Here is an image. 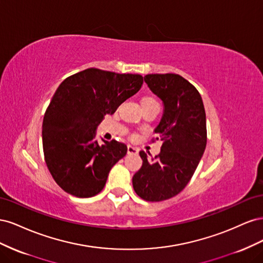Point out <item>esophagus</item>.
I'll return each instance as SVG.
<instances>
[{"label":"esophagus","mask_w":263,"mask_h":263,"mask_svg":"<svg viewBox=\"0 0 263 263\" xmlns=\"http://www.w3.org/2000/svg\"><path fill=\"white\" fill-rule=\"evenodd\" d=\"M127 154H128V155H136V154H138V149L133 147V146H128V147H127Z\"/></svg>","instance_id":"esophagus-1"}]
</instances>
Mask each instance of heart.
<instances>
[{
  "mask_svg": "<svg viewBox=\"0 0 263 263\" xmlns=\"http://www.w3.org/2000/svg\"><path fill=\"white\" fill-rule=\"evenodd\" d=\"M156 103H158L156 101V99L153 98V97H149V95H148V97H144L141 100V105L142 106H146V105H149V104H156ZM132 137H134V135H132Z\"/></svg>",
  "mask_w": 263,
  "mask_h": 263,
  "instance_id": "1",
  "label": "heart"
}]
</instances>
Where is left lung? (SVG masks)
Segmentation results:
<instances>
[{
  "label": "left lung",
  "instance_id": "left-lung-1",
  "mask_svg": "<svg viewBox=\"0 0 263 263\" xmlns=\"http://www.w3.org/2000/svg\"><path fill=\"white\" fill-rule=\"evenodd\" d=\"M144 79L164 105L153 139L162 145L155 158L140 151L142 165L134 174L133 186L142 200L160 202L178 195L193 177L208 141L206 115L201 94L183 77L156 73Z\"/></svg>",
  "mask_w": 263,
  "mask_h": 263
}]
</instances>
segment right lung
Instances as JSON below:
<instances>
[{
  "instance_id": "add662e5",
  "label": "right lung",
  "mask_w": 263,
  "mask_h": 263,
  "mask_svg": "<svg viewBox=\"0 0 263 263\" xmlns=\"http://www.w3.org/2000/svg\"><path fill=\"white\" fill-rule=\"evenodd\" d=\"M140 74L89 68L59 85L43 122L45 161L55 183L77 197H92L104 187L127 146L116 140L100 145L95 129L106 114L141 87Z\"/></svg>"
}]
</instances>
